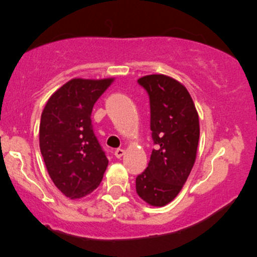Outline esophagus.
<instances>
[{
  "label": "esophagus",
  "instance_id": "esophagus-1",
  "mask_svg": "<svg viewBox=\"0 0 257 257\" xmlns=\"http://www.w3.org/2000/svg\"><path fill=\"white\" fill-rule=\"evenodd\" d=\"M123 155H124V150H122V149H117L116 151H114V156H116L117 158L123 157Z\"/></svg>",
  "mask_w": 257,
  "mask_h": 257
}]
</instances>
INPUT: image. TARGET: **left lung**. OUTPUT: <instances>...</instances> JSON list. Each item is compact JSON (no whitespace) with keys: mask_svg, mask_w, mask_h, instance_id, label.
Returning a JSON list of instances; mask_svg holds the SVG:
<instances>
[{"mask_svg":"<svg viewBox=\"0 0 257 257\" xmlns=\"http://www.w3.org/2000/svg\"><path fill=\"white\" fill-rule=\"evenodd\" d=\"M138 82L147 90L151 131L157 149L137 178V193L152 206H164L180 193L194 166L199 116L181 82L167 75H147Z\"/></svg>","mask_w":257,"mask_h":257,"instance_id":"8db88e82","label":"left lung"}]
</instances>
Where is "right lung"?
I'll return each instance as SVG.
<instances>
[{"label":"right lung","mask_w":257,"mask_h":257,"mask_svg":"<svg viewBox=\"0 0 257 257\" xmlns=\"http://www.w3.org/2000/svg\"><path fill=\"white\" fill-rule=\"evenodd\" d=\"M114 81L72 78L52 94L40 122V150L57 188L83 198L101 182L108 159L91 125L93 106Z\"/></svg>","instance_id":"obj_1"}]
</instances>
